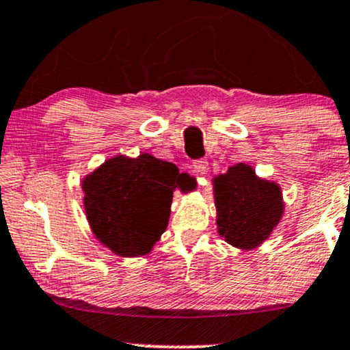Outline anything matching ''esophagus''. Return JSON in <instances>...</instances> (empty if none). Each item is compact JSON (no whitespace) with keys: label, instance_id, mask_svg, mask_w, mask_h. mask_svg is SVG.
Returning <instances> with one entry per match:
<instances>
[{"label":"esophagus","instance_id":"esophagus-1","mask_svg":"<svg viewBox=\"0 0 350 350\" xmlns=\"http://www.w3.org/2000/svg\"><path fill=\"white\" fill-rule=\"evenodd\" d=\"M193 170H196L197 174H207L208 161H207V159H204V158L196 159V161H193Z\"/></svg>","mask_w":350,"mask_h":350}]
</instances>
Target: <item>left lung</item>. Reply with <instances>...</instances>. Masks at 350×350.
I'll use <instances>...</instances> for the list:
<instances>
[{
    "label": "left lung",
    "instance_id": "1",
    "mask_svg": "<svg viewBox=\"0 0 350 350\" xmlns=\"http://www.w3.org/2000/svg\"><path fill=\"white\" fill-rule=\"evenodd\" d=\"M215 205L218 233L241 250L267 239L284 212L279 186L256 178L252 167L243 163L217 178Z\"/></svg>",
    "mask_w": 350,
    "mask_h": 350
}]
</instances>
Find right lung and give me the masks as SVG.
I'll use <instances>...</instances> for the list:
<instances>
[{
    "instance_id": "right-lung-1",
    "label": "right lung",
    "mask_w": 350,
    "mask_h": 350,
    "mask_svg": "<svg viewBox=\"0 0 350 350\" xmlns=\"http://www.w3.org/2000/svg\"><path fill=\"white\" fill-rule=\"evenodd\" d=\"M178 167L151 154L109 159L83 180L96 238L120 256L148 254L170 221Z\"/></svg>"
}]
</instances>
